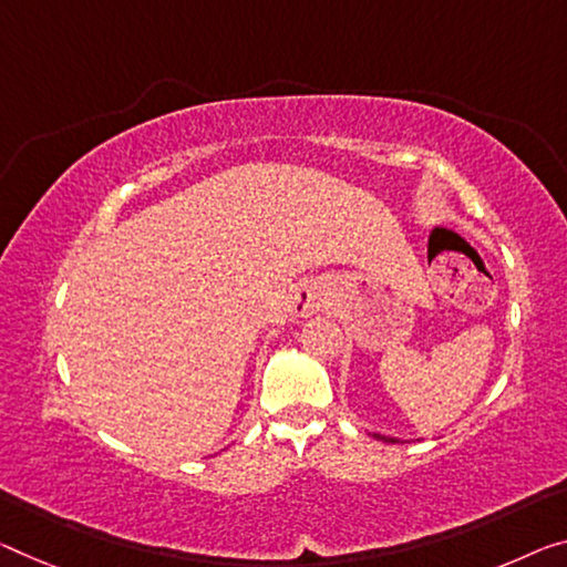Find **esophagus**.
<instances>
[{"label": "esophagus", "mask_w": 567, "mask_h": 567, "mask_svg": "<svg viewBox=\"0 0 567 567\" xmlns=\"http://www.w3.org/2000/svg\"><path fill=\"white\" fill-rule=\"evenodd\" d=\"M327 307V291L317 281H303L289 296V313L293 319H307Z\"/></svg>", "instance_id": "obj_1"}]
</instances>
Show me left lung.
<instances>
[{"mask_svg": "<svg viewBox=\"0 0 567 567\" xmlns=\"http://www.w3.org/2000/svg\"><path fill=\"white\" fill-rule=\"evenodd\" d=\"M372 439L385 441V443H398V439H393V435H380V433H372Z\"/></svg>", "mask_w": 567, "mask_h": 567, "instance_id": "left-lung-1", "label": "left lung"}]
</instances>
